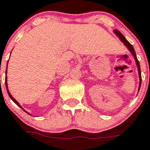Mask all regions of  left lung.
<instances>
[{
	"instance_id": "left-lung-1",
	"label": "left lung",
	"mask_w": 150,
	"mask_h": 150,
	"mask_svg": "<svg viewBox=\"0 0 150 150\" xmlns=\"http://www.w3.org/2000/svg\"><path fill=\"white\" fill-rule=\"evenodd\" d=\"M114 32L115 33L116 35L119 38V39H120L121 41L123 43H124V45L126 46L128 49H129V50L131 52V53L132 54V56H134V59H135V60H136V65H137L138 67V72H139V91L140 89V86H141V83H142V76H141V69H140V65H139V60H138L137 59V56H136V52H135V50H134V48L133 46L130 44V43L129 42L127 41L126 39L125 38L124 35H123L122 33H121L119 31H118V30H114Z\"/></svg>"
}]
</instances>
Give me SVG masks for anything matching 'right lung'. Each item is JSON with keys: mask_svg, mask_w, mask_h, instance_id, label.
I'll return each instance as SVG.
<instances>
[{"mask_svg": "<svg viewBox=\"0 0 150 150\" xmlns=\"http://www.w3.org/2000/svg\"><path fill=\"white\" fill-rule=\"evenodd\" d=\"M7 68H8V67H7ZM6 74H7V69H6ZM5 85H6V88H7V91H8V95H9V97H10V98H11V100H12L13 101H14V102L15 103V104H16L17 105H18V106H19V107L21 108H22L21 105H19V103L18 102V101H17V100H15V99H14V98H13L12 96H11V94L10 92H9V90L8 89V83H7V76H6V79H5ZM22 109H23V108H22ZM23 110H24V109H23ZM24 111H25V110H24ZM25 111V112H27V111ZM27 113H28V112H27ZM28 115H30L29 113H28Z\"/></svg>", "mask_w": 150, "mask_h": 150, "instance_id": "obj_1", "label": "right lung"}]
</instances>
